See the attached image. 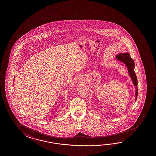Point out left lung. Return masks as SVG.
<instances>
[{
	"mask_svg": "<svg viewBox=\"0 0 156 156\" xmlns=\"http://www.w3.org/2000/svg\"><path fill=\"white\" fill-rule=\"evenodd\" d=\"M116 58L119 61L122 62L123 63H124L127 66L129 76L132 80L133 85H134L136 87V101L137 95H138V89H137L138 82H137V76L134 72L135 64H134V61L130 57L129 53L119 54L118 55H117Z\"/></svg>",
	"mask_w": 156,
	"mask_h": 156,
	"instance_id": "8db88e82",
	"label": "left lung"
}]
</instances>
